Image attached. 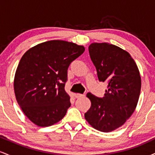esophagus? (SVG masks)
<instances>
[{
  "instance_id": "34e87169",
  "label": "esophagus",
  "mask_w": 155,
  "mask_h": 155,
  "mask_svg": "<svg viewBox=\"0 0 155 155\" xmlns=\"http://www.w3.org/2000/svg\"><path fill=\"white\" fill-rule=\"evenodd\" d=\"M84 95L83 94H80V93H76L75 94V97L76 98H80V97H83Z\"/></svg>"
}]
</instances>
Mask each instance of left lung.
<instances>
[{"label":"left lung","mask_w":155,"mask_h":155,"mask_svg":"<svg viewBox=\"0 0 155 155\" xmlns=\"http://www.w3.org/2000/svg\"><path fill=\"white\" fill-rule=\"evenodd\" d=\"M89 53L98 80L108 86L104 97L87 94L91 106L85 120L97 130L111 132L123 125L136 109L141 87L139 70L127 51L113 44L92 43Z\"/></svg>","instance_id":"1"}]
</instances>
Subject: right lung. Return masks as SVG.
<instances>
[{"label":"right lung","mask_w":155,"mask_h":155,"mask_svg":"<svg viewBox=\"0 0 155 155\" xmlns=\"http://www.w3.org/2000/svg\"><path fill=\"white\" fill-rule=\"evenodd\" d=\"M84 47L52 40L37 44L23 54L16 71L14 89L25 116L39 127L58 123L71 106L65 91L68 68Z\"/></svg>","instance_id":"add662e5"}]
</instances>
